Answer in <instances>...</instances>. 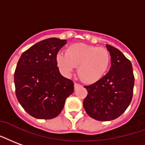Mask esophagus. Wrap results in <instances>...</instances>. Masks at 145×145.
I'll return each mask as SVG.
<instances>
[{
  "mask_svg": "<svg viewBox=\"0 0 145 145\" xmlns=\"http://www.w3.org/2000/svg\"><path fill=\"white\" fill-rule=\"evenodd\" d=\"M81 84H78V83H74V89L78 88L79 87H81Z\"/></svg>",
  "mask_w": 145,
  "mask_h": 145,
  "instance_id": "obj_1",
  "label": "esophagus"
}]
</instances>
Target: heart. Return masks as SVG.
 Listing matches in <instances>:
<instances>
[{"label": "heart", "mask_w": 145, "mask_h": 145, "mask_svg": "<svg viewBox=\"0 0 145 145\" xmlns=\"http://www.w3.org/2000/svg\"><path fill=\"white\" fill-rule=\"evenodd\" d=\"M56 61L64 76L70 77L75 67H78V74L84 81L93 84L102 79L108 72L111 56L105 48L78 43L70 45L66 54L59 52Z\"/></svg>", "instance_id": "1"}]
</instances>
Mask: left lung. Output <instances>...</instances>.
Segmentation results:
<instances>
[{
    "instance_id": "left-lung-1",
    "label": "left lung",
    "mask_w": 145,
    "mask_h": 145,
    "mask_svg": "<svg viewBox=\"0 0 145 145\" xmlns=\"http://www.w3.org/2000/svg\"><path fill=\"white\" fill-rule=\"evenodd\" d=\"M111 55V67L102 79L85 86L84 110L92 118L108 121L124 113L131 101L135 77L129 60L112 46L106 44Z\"/></svg>"
}]
</instances>
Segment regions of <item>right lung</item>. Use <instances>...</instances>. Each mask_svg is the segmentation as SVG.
<instances>
[{"label": "right lung", "mask_w": 145, "mask_h": 145, "mask_svg": "<svg viewBox=\"0 0 145 145\" xmlns=\"http://www.w3.org/2000/svg\"><path fill=\"white\" fill-rule=\"evenodd\" d=\"M66 40L51 37L37 42L21 54L14 72L16 97L22 108L37 119H51L61 113L74 92L71 80L57 67V52Z\"/></svg>", "instance_id": "1"}]
</instances>
